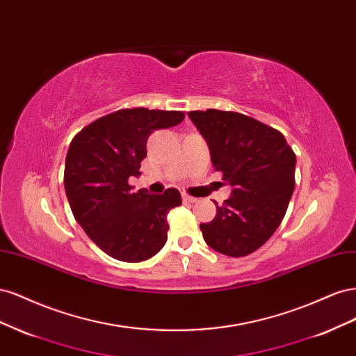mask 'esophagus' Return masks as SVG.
I'll return each mask as SVG.
<instances>
[{"label":"esophagus","mask_w":356,"mask_h":356,"mask_svg":"<svg viewBox=\"0 0 356 356\" xmlns=\"http://www.w3.org/2000/svg\"><path fill=\"white\" fill-rule=\"evenodd\" d=\"M182 200H184L186 203H195V202H197L196 197L187 195V193H182Z\"/></svg>","instance_id":"1"}]
</instances>
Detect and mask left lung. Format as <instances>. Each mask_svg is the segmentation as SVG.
Here are the masks:
<instances>
[{
    "instance_id": "8db88e82",
    "label": "left lung",
    "mask_w": 356,
    "mask_h": 356,
    "mask_svg": "<svg viewBox=\"0 0 356 356\" xmlns=\"http://www.w3.org/2000/svg\"><path fill=\"white\" fill-rule=\"evenodd\" d=\"M222 172L232 195L211 222L200 224L212 250L245 257L263 246L282 222L294 191L296 154L284 135L252 117L233 111H190Z\"/></svg>"
}]
</instances>
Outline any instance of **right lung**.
I'll return each instance as SVG.
<instances>
[{"label":"right lung","instance_id":"1","mask_svg":"<svg viewBox=\"0 0 356 356\" xmlns=\"http://www.w3.org/2000/svg\"><path fill=\"white\" fill-rule=\"evenodd\" d=\"M182 120L181 111L118 110L86 126L70 144L63 186L74 218L115 260L145 261L168 241L166 215L181 204L179 191L134 193L127 181L141 174L149 135Z\"/></svg>","mask_w":356,"mask_h":356}]
</instances>
